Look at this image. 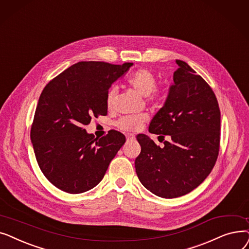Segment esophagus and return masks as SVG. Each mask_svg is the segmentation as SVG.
Returning <instances> with one entry per match:
<instances>
[{
	"label": "esophagus",
	"mask_w": 249,
	"mask_h": 249,
	"mask_svg": "<svg viewBox=\"0 0 249 249\" xmlns=\"http://www.w3.org/2000/svg\"><path fill=\"white\" fill-rule=\"evenodd\" d=\"M126 136V141H134L135 139H136V136L135 135H133V134H126L125 135Z\"/></svg>",
	"instance_id": "1"
}]
</instances>
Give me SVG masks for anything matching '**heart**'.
I'll return each mask as SVG.
<instances>
[{
	"instance_id": "1",
	"label": "heart",
	"mask_w": 249,
	"mask_h": 249,
	"mask_svg": "<svg viewBox=\"0 0 249 249\" xmlns=\"http://www.w3.org/2000/svg\"><path fill=\"white\" fill-rule=\"evenodd\" d=\"M128 85L140 95L146 97L150 102H158L161 99V93L156 89L157 80L151 71L140 69L127 78ZM115 95V88H110L106 95V104L110 108ZM147 121L146 114L125 115L116 122V126L126 132H136Z\"/></svg>"
}]
</instances>
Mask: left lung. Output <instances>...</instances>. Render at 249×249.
<instances>
[{
	"mask_svg": "<svg viewBox=\"0 0 249 249\" xmlns=\"http://www.w3.org/2000/svg\"><path fill=\"white\" fill-rule=\"evenodd\" d=\"M176 64L167 99L149 125L150 133L171 140L160 147L146 135L137 136V175L148 191L164 198L184 196L202 183L220 148L221 113L214 91L185 62Z\"/></svg>",
	"mask_w": 249,
	"mask_h": 249,
	"instance_id": "8db88e82",
	"label": "left lung"
}]
</instances>
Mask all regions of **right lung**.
<instances>
[{
  "label": "right lung",
  "mask_w": 249,
  "mask_h": 249,
  "mask_svg": "<svg viewBox=\"0 0 249 249\" xmlns=\"http://www.w3.org/2000/svg\"><path fill=\"white\" fill-rule=\"evenodd\" d=\"M132 66L79 62L42 90L30 138L40 170L61 191L82 194L95 187L124 144L120 132L95 139L84 125L92 116L107 114L108 89Z\"/></svg>",
  "instance_id": "1"
}]
</instances>
